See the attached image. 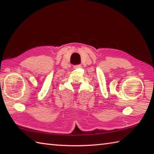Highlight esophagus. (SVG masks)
Masks as SVG:
<instances>
[{"label":"esophagus","instance_id":"obj_1","mask_svg":"<svg viewBox=\"0 0 154 154\" xmlns=\"http://www.w3.org/2000/svg\"><path fill=\"white\" fill-rule=\"evenodd\" d=\"M80 67H81V65H77V66H74V69H77V68H80Z\"/></svg>","mask_w":154,"mask_h":154}]
</instances>
